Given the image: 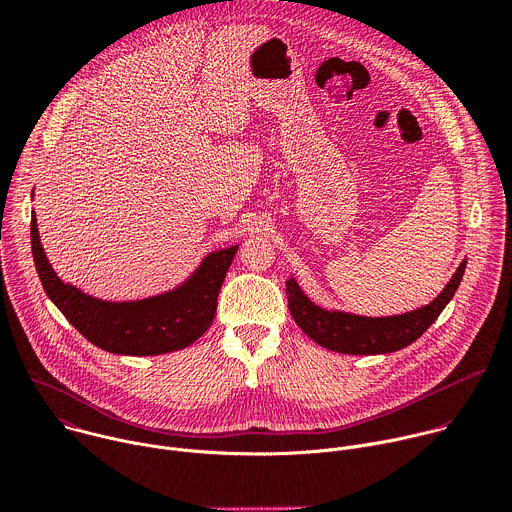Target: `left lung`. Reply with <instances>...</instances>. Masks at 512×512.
Instances as JSON below:
<instances>
[{"label": "left lung", "mask_w": 512, "mask_h": 512, "mask_svg": "<svg viewBox=\"0 0 512 512\" xmlns=\"http://www.w3.org/2000/svg\"><path fill=\"white\" fill-rule=\"evenodd\" d=\"M466 261L460 263L458 271L444 287V291L431 304L407 312L401 316L387 318H364L344 312H328L312 304L296 279L285 285L287 308L298 322V326L320 346L340 354H385L395 352L415 342L448 306L462 281Z\"/></svg>", "instance_id": "1"}]
</instances>
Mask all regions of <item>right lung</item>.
Wrapping results in <instances>:
<instances>
[{
    "label": "right lung",
    "mask_w": 512,
    "mask_h": 512,
    "mask_svg": "<svg viewBox=\"0 0 512 512\" xmlns=\"http://www.w3.org/2000/svg\"><path fill=\"white\" fill-rule=\"evenodd\" d=\"M32 255L46 296L89 342L131 356L174 352L198 340L214 320L218 291L237 245L210 253L188 281L168 294L139 302H103L58 279L40 245L36 214L30 223Z\"/></svg>",
    "instance_id": "obj_1"
}]
</instances>
